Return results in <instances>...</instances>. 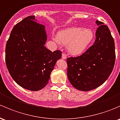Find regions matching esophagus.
Segmentation results:
<instances>
[{"label":"esophagus","mask_w":120,"mask_h":120,"mask_svg":"<svg viewBox=\"0 0 120 120\" xmlns=\"http://www.w3.org/2000/svg\"><path fill=\"white\" fill-rule=\"evenodd\" d=\"M62 57V59H64V60H65V59H67L66 55L64 53H62V57Z\"/></svg>","instance_id":"1"}]
</instances>
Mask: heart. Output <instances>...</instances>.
Returning <instances> with one entry per match:
<instances>
[{
	"instance_id": "obj_1",
	"label": "heart",
	"mask_w": 120,
	"mask_h": 120,
	"mask_svg": "<svg viewBox=\"0 0 120 120\" xmlns=\"http://www.w3.org/2000/svg\"><path fill=\"white\" fill-rule=\"evenodd\" d=\"M93 37V33L89 29L71 27L60 30L57 33L56 42L67 44V49L71 55L78 56L83 53Z\"/></svg>"
}]
</instances>
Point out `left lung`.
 <instances>
[{
  "label": "left lung",
  "mask_w": 120,
  "mask_h": 120,
  "mask_svg": "<svg viewBox=\"0 0 120 120\" xmlns=\"http://www.w3.org/2000/svg\"><path fill=\"white\" fill-rule=\"evenodd\" d=\"M99 25L94 44L81 56L68 58L67 76L78 90L88 91L96 89L108 79L114 68L116 54L114 39L106 25Z\"/></svg>",
  "instance_id": "left-lung-1"
}]
</instances>
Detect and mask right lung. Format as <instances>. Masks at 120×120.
<instances>
[{
  "mask_svg": "<svg viewBox=\"0 0 120 120\" xmlns=\"http://www.w3.org/2000/svg\"><path fill=\"white\" fill-rule=\"evenodd\" d=\"M30 15L15 25L6 47V63L10 75L18 85L38 91L48 84L61 52H53L44 45L45 27Z\"/></svg>",
  "mask_w": 120,
  "mask_h": 120,
  "instance_id": "obj_1",
  "label": "right lung"
}]
</instances>
